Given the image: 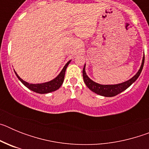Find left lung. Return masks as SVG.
Here are the masks:
<instances>
[{
	"label": "left lung",
	"mask_w": 149,
	"mask_h": 149,
	"mask_svg": "<svg viewBox=\"0 0 149 149\" xmlns=\"http://www.w3.org/2000/svg\"><path fill=\"white\" fill-rule=\"evenodd\" d=\"M144 60L145 56H143L141 66L139 68L137 73L132 78L125 81V82L121 83V84H114V85H102V84H99L98 83H95L93 81H92L86 75V71H85V65H84V68H83V77H84V83L86 84V86L91 91H93V93L100 95L104 96V97H113V96H115L121 93L124 90H125L126 89H127L129 86H131L133 83L136 81V80L139 77V74H140L142 70H143V65H144Z\"/></svg>",
	"instance_id": "8db88e82"
}]
</instances>
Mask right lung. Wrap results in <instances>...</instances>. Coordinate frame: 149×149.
<instances>
[{
  "instance_id": "obj_1",
  "label": "right lung",
  "mask_w": 149,
  "mask_h": 149,
  "mask_svg": "<svg viewBox=\"0 0 149 149\" xmlns=\"http://www.w3.org/2000/svg\"><path fill=\"white\" fill-rule=\"evenodd\" d=\"M70 62L71 60H69V61L65 64V66L63 67V68L62 69L61 72H60V73L57 75V77H56L54 79H53L52 81H48V82L46 83H42V84H29V83L23 81V80L17 74L16 72H15V74H16L17 77L19 79V81H20L26 87L28 88L29 89L33 91L35 93H40V94H46V93H51V92H54V91H56V89H58L61 86V85L63 83V81H64L65 70H66L67 66H68V64L70 63Z\"/></svg>"
}]
</instances>
